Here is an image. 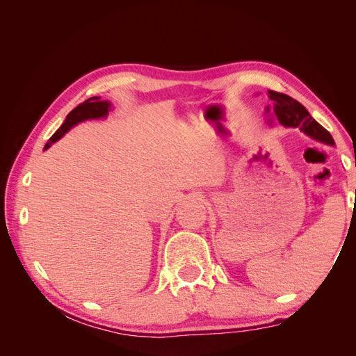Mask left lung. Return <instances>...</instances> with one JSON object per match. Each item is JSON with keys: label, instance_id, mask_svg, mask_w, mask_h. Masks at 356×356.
Listing matches in <instances>:
<instances>
[{"label": "left lung", "instance_id": "1", "mask_svg": "<svg viewBox=\"0 0 356 356\" xmlns=\"http://www.w3.org/2000/svg\"><path fill=\"white\" fill-rule=\"evenodd\" d=\"M268 98L272 104L267 105L264 111L267 115H270V118L275 117L285 127H298L305 135L318 143L334 145L330 132L322 127L298 101L275 90H268Z\"/></svg>", "mask_w": 356, "mask_h": 356}]
</instances>
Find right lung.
I'll return each mask as SVG.
<instances>
[{"mask_svg": "<svg viewBox=\"0 0 356 356\" xmlns=\"http://www.w3.org/2000/svg\"><path fill=\"white\" fill-rule=\"evenodd\" d=\"M113 108V104L108 101H101L98 96H93V98H89L88 101H84L80 104L67 115L65 122L62 123V126L58 129V131L51 135L49 139V143L44 145V149H47L51 144H55L56 141L65 135L71 127L75 124H79L86 120H96V118H105L108 115V113Z\"/></svg>", "mask_w": 356, "mask_h": 356, "instance_id": "add662e5", "label": "right lung"}]
</instances>
